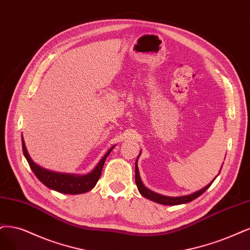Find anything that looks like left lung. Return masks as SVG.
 <instances>
[{
  "mask_svg": "<svg viewBox=\"0 0 250 250\" xmlns=\"http://www.w3.org/2000/svg\"><path fill=\"white\" fill-rule=\"evenodd\" d=\"M140 154H141V152L139 153V155H138V158L136 160V165H135V181H136V184H137L138 190H139V192L144 198L151 200L155 203H159V204H162V205L174 206V205L187 204V203L191 202L192 200H195L198 197H200L203 192H205L206 189L211 186L212 182H213L215 180V178L218 176V175H217V176L213 180H212L209 184H207L205 188H203L202 189H200L198 191L192 192V193H190V195L181 196V197H167V196H164V195H160V193L154 192V191L150 190L149 188H147L142 182V179L140 177V173H139V168H138V164H137V161H138V159H139ZM221 168H223V166H221ZM219 173H220V171H219Z\"/></svg>",
  "mask_w": 250,
  "mask_h": 250,
  "instance_id": "8db88e82",
  "label": "left lung"
}]
</instances>
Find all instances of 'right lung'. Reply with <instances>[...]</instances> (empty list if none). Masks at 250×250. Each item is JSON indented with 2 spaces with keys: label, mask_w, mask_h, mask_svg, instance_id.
Wrapping results in <instances>:
<instances>
[{
  "label": "right lung",
  "mask_w": 250,
  "mask_h": 250,
  "mask_svg": "<svg viewBox=\"0 0 250 250\" xmlns=\"http://www.w3.org/2000/svg\"><path fill=\"white\" fill-rule=\"evenodd\" d=\"M21 142H22V151H23L24 158L26 159L27 163H29L30 167L37 176V178H38L44 186L47 187L48 188L57 190L62 193H67V195H79V193H84L94 188L101 176V173H102V170H103V166L107 159V156L115 147V145L111 147L103 158L101 159V161L96 166L94 170L85 175H78V174L54 172V171H50L40 167L39 165H37L31 159L29 152L26 150L22 136H21Z\"/></svg>",
  "instance_id": "obj_1"
}]
</instances>
